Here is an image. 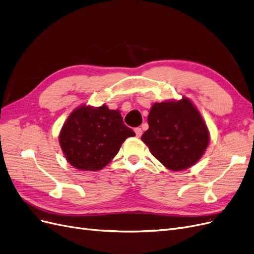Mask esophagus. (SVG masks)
Wrapping results in <instances>:
<instances>
[{
  "label": "esophagus",
  "mask_w": 254,
  "mask_h": 254,
  "mask_svg": "<svg viewBox=\"0 0 254 254\" xmlns=\"http://www.w3.org/2000/svg\"><path fill=\"white\" fill-rule=\"evenodd\" d=\"M134 132H135V135L137 137H140L142 135V133H143V130L140 127H136V128H134Z\"/></svg>",
  "instance_id": "obj_1"
}]
</instances>
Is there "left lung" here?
<instances>
[{
  "mask_svg": "<svg viewBox=\"0 0 254 254\" xmlns=\"http://www.w3.org/2000/svg\"><path fill=\"white\" fill-rule=\"evenodd\" d=\"M147 120L149 128L141 139L168 170H187L203 156L210 133L189 98L153 104Z\"/></svg>",
  "mask_w": 254,
  "mask_h": 254,
  "instance_id": "obj_1",
  "label": "left lung"
}]
</instances>
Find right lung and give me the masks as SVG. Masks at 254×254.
<instances>
[{"mask_svg":"<svg viewBox=\"0 0 254 254\" xmlns=\"http://www.w3.org/2000/svg\"><path fill=\"white\" fill-rule=\"evenodd\" d=\"M134 135L119 110H110L106 105H82L68 115L61 128L59 144L72 166L95 172L117 156L127 137Z\"/></svg>","mask_w":254,"mask_h":254,"instance_id":"right-lung-1","label":"right lung"}]
</instances>
